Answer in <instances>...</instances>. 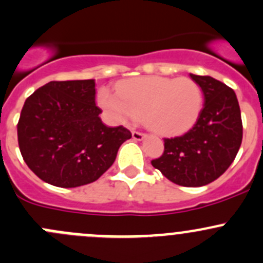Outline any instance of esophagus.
I'll return each instance as SVG.
<instances>
[{"instance_id":"obj_1","label":"esophagus","mask_w":263,"mask_h":263,"mask_svg":"<svg viewBox=\"0 0 263 263\" xmlns=\"http://www.w3.org/2000/svg\"><path fill=\"white\" fill-rule=\"evenodd\" d=\"M132 137H134L135 140H137V141H140V140L144 139L145 134H142V132L140 131H132Z\"/></svg>"}]
</instances>
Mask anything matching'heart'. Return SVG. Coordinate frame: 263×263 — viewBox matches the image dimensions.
Segmentation results:
<instances>
[{
    "instance_id": "1",
    "label": "heart",
    "mask_w": 263,
    "mask_h": 263,
    "mask_svg": "<svg viewBox=\"0 0 263 263\" xmlns=\"http://www.w3.org/2000/svg\"><path fill=\"white\" fill-rule=\"evenodd\" d=\"M116 90L102 89L98 95L112 121L127 123L142 117L151 131L163 136L187 132L202 110V90L190 78L144 76L119 82Z\"/></svg>"
}]
</instances>
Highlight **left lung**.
<instances>
[{
  "label": "left lung",
  "mask_w": 263,
  "mask_h": 263,
  "mask_svg": "<svg viewBox=\"0 0 263 263\" xmlns=\"http://www.w3.org/2000/svg\"><path fill=\"white\" fill-rule=\"evenodd\" d=\"M203 92V108L190 131L164 139V153L151 165L176 184L201 187L219 178L234 161L243 124L237 95L211 76L191 73Z\"/></svg>",
  "instance_id": "obj_1"
}]
</instances>
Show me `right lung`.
Listing matches in <instances>:
<instances>
[{"mask_svg": "<svg viewBox=\"0 0 263 263\" xmlns=\"http://www.w3.org/2000/svg\"><path fill=\"white\" fill-rule=\"evenodd\" d=\"M95 104V81H50L24 103L17 141L26 165L42 181L62 188L95 182L115 163L132 134L108 127Z\"/></svg>", "mask_w": 263, "mask_h": 263, "instance_id": "right-lung-1", "label": "right lung"}]
</instances>
